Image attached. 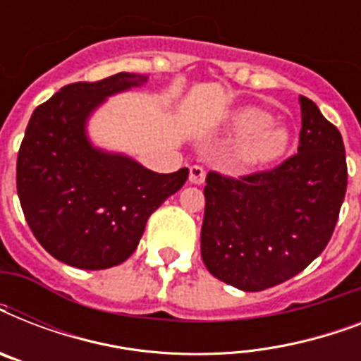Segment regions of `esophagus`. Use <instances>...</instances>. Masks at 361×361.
<instances>
[{
	"label": "esophagus",
	"instance_id": "1",
	"mask_svg": "<svg viewBox=\"0 0 361 361\" xmlns=\"http://www.w3.org/2000/svg\"><path fill=\"white\" fill-rule=\"evenodd\" d=\"M204 180H206V170H204L202 166L195 164V166L189 169V181H191V183H195V185H202Z\"/></svg>",
	"mask_w": 361,
	"mask_h": 361
}]
</instances>
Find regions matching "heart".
Wrapping results in <instances>:
<instances>
[{
	"mask_svg": "<svg viewBox=\"0 0 361 361\" xmlns=\"http://www.w3.org/2000/svg\"><path fill=\"white\" fill-rule=\"evenodd\" d=\"M269 121L268 112L257 106H241L228 116L225 129L228 135L238 136L234 159L241 166H266L285 155L290 133L283 125Z\"/></svg>",
	"mask_w": 361,
	"mask_h": 361,
	"instance_id": "1",
	"label": "heart"
}]
</instances>
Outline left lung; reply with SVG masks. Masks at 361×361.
<instances>
[{
  "mask_svg": "<svg viewBox=\"0 0 361 361\" xmlns=\"http://www.w3.org/2000/svg\"><path fill=\"white\" fill-rule=\"evenodd\" d=\"M298 153L240 180L209 172L200 252L209 274L245 292L285 283L324 251L347 192L341 133L300 95Z\"/></svg>",
  "mask_w": 361,
  "mask_h": 361,
  "instance_id": "obj_1",
  "label": "left lung"
}]
</instances>
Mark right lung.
I'll return each mask as SVG.
<instances>
[{
    "mask_svg": "<svg viewBox=\"0 0 361 361\" xmlns=\"http://www.w3.org/2000/svg\"><path fill=\"white\" fill-rule=\"evenodd\" d=\"M146 82L136 73L76 82L31 114L16 161L20 206L37 241L63 264L106 269L125 262L147 217L187 181V169L159 174L90 140L93 112Z\"/></svg>",
    "mask_w": 361,
    "mask_h": 361,
    "instance_id": "obj_1",
    "label": "right lung"
}]
</instances>
